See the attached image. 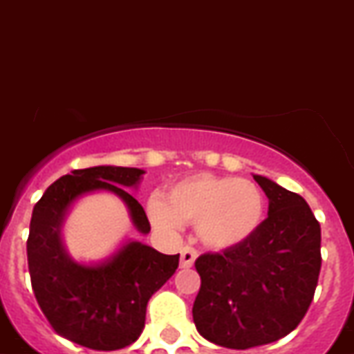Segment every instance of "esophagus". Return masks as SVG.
<instances>
[{"label":"esophagus","mask_w":354,"mask_h":354,"mask_svg":"<svg viewBox=\"0 0 354 354\" xmlns=\"http://www.w3.org/2000/svg\"><path fill=\"white\" fill-rule=\"evenodd\" d=\"M196 259H197L196 248H194V247H183V248H181V257H180L181 268H190Z\"/></svg>","instance_id":"esophagus-1"}]
</instances>
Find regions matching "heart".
Masks as SVG:
<instances>
[{"label": "heart", "mask_w": 354, "mask_h": 354, "mask_svg": "<svg viewBox=\"0 0 354 354\" xmlns=\"http://www.w3.org/2000/svg\"><path fill=\"white\" fill-rule=\"evenodd\" d=\"M264 196L254 181L197 174L149 201V216L162 229L196 225L197 236L215 250L236 247L256 234L264 218Z\"/></svg>", "instance_id": "1"}]
</instances>
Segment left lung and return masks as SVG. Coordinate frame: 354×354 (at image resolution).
<instances>
[{"instance_id": "1", "label": "left lung", "mask_w": 354, "mask_h": 354, "mask_svg": "<svg viewBox=\"0 0 354 354\" xmlns=\"http://www.w3.org/2000/svg\"><path fill=\"white\" fill-rule=\"evenodd\" d=\"M270 199L252 238L196 259L201 288L197 332L229 349H248L291 333L307 314L321 272V225L301 196L254 176Z\"/></svg>"}]
</instances>
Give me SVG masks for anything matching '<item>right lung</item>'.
Listing matches in <instances>:
<instances>
[{
	"mask_svg": "<svg viewBox=\"0 0 354 354\" xmlns=\"http://www.w3.org/2000/svg\"><path fill=\"white\" fill-rule=\"evenodd\" d=\"M142 174L116 165L75 169L50 185L31 215L26 248L35 298L54 332L95 351L122 349L139 339L146 305L176 272L180 254L165 256L141 241H129L104 263H75L59 236L63 218L79 196L109 190L122 197L133 225L146 234L151 229L148 216L125 190Z\"/></svg>",
	"mask_w": 354,
	"mask_h": 354,
	"instance_id": "right-lung-1",
	"label": "right lung"
}]
</instances>
